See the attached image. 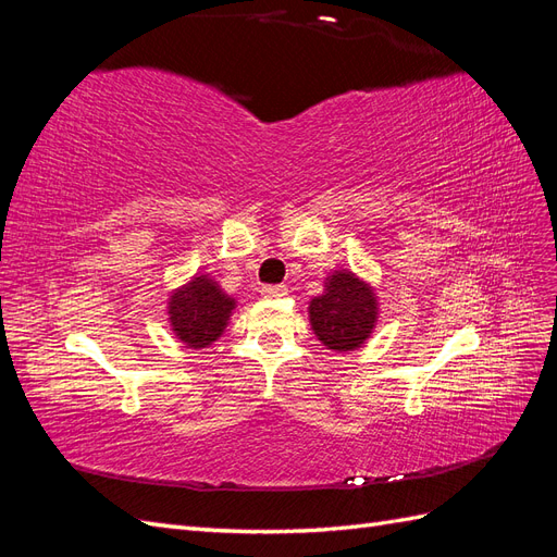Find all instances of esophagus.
<instances>
[{"label":"esophagus","mask_w":557,"mask_h":557,"mask_svg":"<svg viewBox=\"0 0 557 557\" xmlns=\"http://www.w3.org/2000/svg\"><path fill=\"white\" fill-rule=\"evenodd\" d=\"M262 297H283L288 295V288L285 285H262Z\"/></svg>","instance_id":"obj_1"}]
</instances>
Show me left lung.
<instances>
[{
	"mask_svg": "<svg viewBox=\"0 0 557 557\" xmlns=\"http://www.w3.org/2000/svg\"><path fill=\"white\" fill-rule=\"evenodd\" d=\"M311 325L320 342L332 350H352L374 330L376 299L367 283L350 272L327 278L325 293L309 307Z\"/></svg>",
	"mask_w": 557,
	"mask_h": 557,
	"instance_id": "8db88e82",
	"label": "left lung"
}]
</instances>
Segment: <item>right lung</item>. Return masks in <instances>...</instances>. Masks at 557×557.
<instances>
[{
	"instance_id": "add662e5",
	"label": "right lung",
	"mask_w": 557,
	"mask_h": 557,
	"mask_svg": "<svg viewBox=\"0 0 557 557\" xmlns=\"http://www.w3.org/2000/svg\"><path fill=\"white\" fill-rule=\"evenodd\" d=\"M232 309L234 299H230L211 278L197 276L183 290L172 295L170 320L181 342L193 348H207L223 334Z\"/></svg>"
}]
</instances>
